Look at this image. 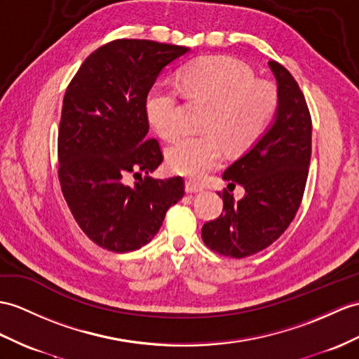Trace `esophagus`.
<instances>
[{
  "mask_svg": "<svg viewBox=\"0 0 359 359\" xmlns=\"http://www.w3.org/2000/svg\"><path fill=\"white\" fill-rule=\"evenodd\" d=\"M201 190H203V187L196 184L195 181H191V180L186 181V191H187V194H195V191H201Z\"/></svg>",
  "mask_w": 359,
  "mask_h": 359,
  "instance_id": "esophagus-1",
  "label": "esophagus"
}]
</instances>
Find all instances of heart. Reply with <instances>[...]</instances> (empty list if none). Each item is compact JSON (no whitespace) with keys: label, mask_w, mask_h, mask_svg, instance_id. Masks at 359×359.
<instances>
[{"label":"heart","mask_w":359,"mask_h":359,"mask_svg":"<svg viewBox=\"0 0 359 359\" xmlns=\"http://www.w3.org/2000/svg\"><path fill=\"white\" fill-rule=\"evenodd\" d=\"M181 86L191 99L213 102L204 123L208 133L184 137L168 151L169 169L189 178H203L221 161L224 142L233 151L255 144L277 107L274 85L255 79L248 65L226 56L203 57L189 65L181 74ZM146 112L165 142L184 133V107L172 86L152 88Z\"/></svg>","instance_id":"b5f03b06"}]
</instances>
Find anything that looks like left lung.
<instances>
[{
	"mask_svg": "<svg viewBox=\"0 0 359 359\" xmlns=\"http://www.w3.org/2000/svg\"><path fill=\"white\" fill-rule=\"evenodd\" d=\"M277 81L278 107L273 126L222 175L229 189L241 184L246 195L234 201L217 191L224 210L203 225L205 245L221 256L243 259L276 242L299 210L308 180L312 120L299 83L276 60L268 62Z\"/></svg>",
	"mask_w": 359,
	"mask_h": 359,
	"instance_id": "obj_1",
	"label": "left lung"
}]
</instances>
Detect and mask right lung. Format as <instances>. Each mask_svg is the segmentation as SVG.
Segmentation results:
<instances>
[{
	"mask_svg": "<svg viewBox=\"0 0 359 359\" xmlns=\"http://www.w3.org/2000/svg\"><path fill=\"white\" fill-rule=\"evenodd\" d=\"M189 48L116 39L83 60L67 86L57 133V177L69 212L104 250L128 252L151 242L165 212L184 196V180L140 178L163 163L147 138L146 99L165 65Z\"/></svg>",
	"mask_w": 359,
	"mask_h": 359,
	"instance_id": "1",
	"label": "right lung"
}]
</instances>
